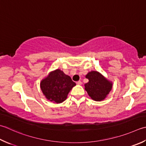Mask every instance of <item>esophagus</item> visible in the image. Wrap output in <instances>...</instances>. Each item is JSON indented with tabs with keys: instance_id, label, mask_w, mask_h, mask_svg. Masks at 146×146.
<instances>
[{
	"instance_id": "obj_1",
	"label": "esophagus",
	"mask_w": 146,
	"mask_h": 146,
	"mask_svg": "<svg viewBox=\"0 0 146 146\" xmlns=\"http://www.w3.org/2000/svg\"><path fill=\"white\" fill-rule=\"evenodd\" d=\"M82 82L81 81H78V82H76V84L77 85H82Z\"/></svg>"
}]
</instances>
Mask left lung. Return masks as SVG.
Masks as SVG:
<instances>
[{
	"label": "left lung",
	"mask_w": 146,
	"mask_h": 146,
	"mask_svg": "<svg viewBox=\"0 0 146 146\" xmlns=\"http://www.w3.org/2000/svg\"><path fill=\"white\" fill-rule=\"evenodd\" d=\"M85 77L88 82L85 84V90L90 98L96 101H103L111 90L113 83L97 71L88 72Z\"/></svg>",
	"instance_id": "obj_1"
}]
</instances>
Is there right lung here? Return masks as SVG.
Segmentation results:
<instances>
[{"mask_svg": "<svg viewBox=\"0 0 146 146\" xmlns=\"http://www.w3.org/2000/svg\"><path fill=\"white\" fill-rule=\"evenodd\" d=\"M40 85L45 98L54 103L59 104L66 99L68 93L76 84L70 76L57 69L42 80Z\"/></svg>", "mask_w": 146, "mask_h": 146, "instance_id": "add662e5", "label": "right lung"}]
</instances>
